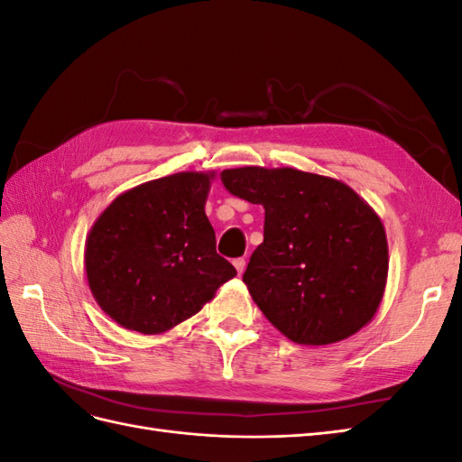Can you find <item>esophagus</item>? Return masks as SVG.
Returning a JSON list of instances; mask_svg holds the SVG:
<instances>
[{"instance_id": "obj_1", "label": "esophagus", "mask_w": 462, "mask_h": 462, "mask_svg": "<svg viewBox=\"0 0 462 462\" xmlns=\"http://www.w3.org/2000/svg\"><path fill=\"white\" fill-rule=\"evenodd\" d=\"M233 265H235L236 273L243 275V272H245V268H246V260H245V258H236V260H233Z\"/></svg>"}]
</instances>
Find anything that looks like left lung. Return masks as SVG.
<instances>
[{"label":"left lung","mask_w":462,"mask_h":462,"mask_svg":"<svg viewBox=\"0 0 462 462\" xmlns=\"http://www.w3.org/2000/svg\"><path fill=\"white\" fill-rule=\"evenodd\" d=\"M226 189L265 212L243 282L272 326L299 345H329L370 324L387 283L383 223L343 180L246 165Z\"/></svg>","instance_id":"left-lung-1"}]
</instances>
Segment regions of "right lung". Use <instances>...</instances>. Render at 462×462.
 <instances>
[{
    "label": "right lung",
    "instance_id": "1",
    "mask_svg": "<svg viewBox=\"0 0 462 462\" xmlns=\"http://www.w3.org/2000/svg\"><path fill=\"white\" fill-rule=\"evenodd\" d=\"M216 171H180L138 185L97 216L85 245L92 297L125 329L170 331L236 275L216 253L204 206Z\"/></svg>",
    "mask_w": 462,
    "mask_h": 462
}]
</instances>
